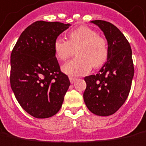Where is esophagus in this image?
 <instances>
[{
  "mask_svg": "<svg viewBox=\"0 0 146 146\" xmlns=\"http://www.w3.org/2000/svg\"><path fill=\"white\" fill-rule=\"evenodd\" d=\"M69 80H70V82H71V84H74L75 83V81L77 79L75 78V77H69Z\"/></svg>",
  "mask_w": 146,
  "mask_h": 146,
  "instance_id": "obj_1",
  "label": "esophagus"
}]
</instances>
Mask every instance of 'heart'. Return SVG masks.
<instances>
[{
  "instance_id": "heart-1",
  "label": "heart",
  "mask_w": 146,
  "mask_h": 146,
  "mask_svg": "<svg viewBox=\"0 0 146 146\" xmlns=\"http://www.w3.org/2000/svg\"><path fill=\"white\" fill-rule=\"evenodd\" d=\"M54 54L58 60L65 61L75 50L77 57L65 63L62 69L69 75H85L92 66L99 68L107 61L108 46L105 39L88 26H80L68 34V40L57 38L53 44Z\"/></svg>"
}]
</instances>
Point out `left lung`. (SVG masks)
<instances>
[{"label": "left lung", "instance_id": "obj_1", "mask_svg": "<svg viewBox=\"0 0 146 146\" xmlns=\"http://www.w3.org/2000/svg\"><path fill=\"white\" fill-rule=\"evenodd\" d=\"M98 25L108 41L107 62L96 75L84 78L85 104L97 116L114 114L125 102L129 94L134 67L129 42L120 30L102 20L92 21Z\"/></svg>", "mask_w": 146, "mask_h": 146}]
</instances>
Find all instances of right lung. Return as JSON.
<instances>
[{
    "mask_svg": "<svg viewBox=\"0 0 146 146\" xmlns=\"http://www.w3.org/2000/svg\"><path fill=\"white\" fill-rule=\"evenodd\" d=\"M70 25L35 21L21 33L12 50V90L21 108L35 118L55 115L71 84L53 47L54 41Z\"/></svg>",
    "mask_w": 146,
    "mask_h": 146,
    "instance_id": "right-lung-1",
    "label": "right lung"
}]
</instances>
